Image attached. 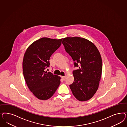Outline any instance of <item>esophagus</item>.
Returning <instances> with one entry per match:
<instances>
[{"label":"esophagus","mask_w":127,"mask_h":127,"mask_svg":"<svg viewBox=\"0 0 127 127\" xmlns=\"http://www.w3.org/2000/svg\"><path fill=\"white\" fill-rule=\"evenodd\" d=\"M66 76H62V78L63 79V80H64L65 79Z\"/></svg>","instance_id":"obj_1"}]
</instances>
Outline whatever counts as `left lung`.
Segmentation results:
<instances>
[{
    "instance_id": "left-lung-1",
    "label": "left lung",
    "mask_w": 127,
    "mask_h": 127,
    "mask_svg": "<svg viewBox=\"0 0 127 127\" xmlns=\"http://www.w3.org/2000/svg\"><path fill=\"white\" fill-rule=\"evenodd\" d=\"M62 43L79 69L73 71L74 82L70 87L80 101L92 98L98 88L102 70L100 53L94 44L85 38L66 37Z\"/></svg>"
}]
</instances>
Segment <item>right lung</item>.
<instances>
[{"mask_svg": "<svg viewBox=\"0 0 127 127\" xmlns=\"http://www.w3.org/2000/svg\"><path fill=\"white\" fill-rule=\"evenodd\" d=\"M63 39L43 37L27 48L22 66L25 80L29 90L41 100L50 98L61 83V77L45 69L49 67V58L61 45Z\"/></svg>", "mask_w": 127, "mask_h": 127, "instance_id": "add662e5", "label": "right lung"}]
</instances>
